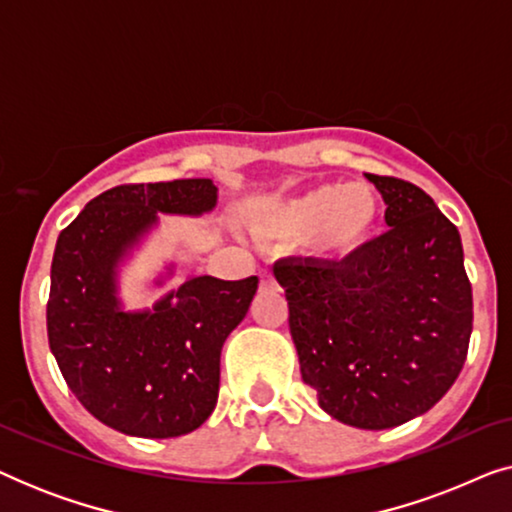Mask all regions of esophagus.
Here are the masks:
<instances>
[{"label": "esophagus", "mask_w": 512, "mask_h": 512, "mask_svg": "<svg viewBox=\"0 0 512 512\" xmlns=\"http://www.w3.org/2000/svg\"><path fill=\"white\" fill-rule=\"evenodd\" d=\"M258 277H261V286H263V289H275V286H277L275 277H272L270 270H261V275H258Z\"/></svg>", "instance_id": "34e87169"}]
</instances>
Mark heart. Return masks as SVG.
<instances>
[{
	"label": "heart",
	"instance_id": "1",
	"mask_svg": "<svg viewBox=\"0 0 512 512\" xmlns=\"http://www.w3.org/2000/svg\"><path fill=\"white\" fill-rule=\"evenodd\" d=\"M380 198L363 184H321L275 202L254 221V233L270 242L305 240L321 263H347L373 240Z\"/></svg>",
	"mask_w": 512,
	"mask_h": 512
}]
</instances>
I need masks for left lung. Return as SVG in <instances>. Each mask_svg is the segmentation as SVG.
Wrapping results in <instances>:
<instances>
[{"label": "left lung", "mask_w": 512, "mask_h": 512, "mask_svg": "<svg viewBox=\"0 0 512 512\" xmlns=\"http://www.w3.org/2000/svg\"><path fill=\"white\" fill-rule=\"evenodd\" d=\"M389 230L347 263L284 258L300 375L321 410L356 429L424 415L464 368L473 293L454 223L410 181L366 174Z\"/></svg>", "instance_id": "8db88e82"}]
</instances>
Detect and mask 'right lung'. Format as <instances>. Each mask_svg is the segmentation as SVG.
<instances>
[{
	"label": "right lung",
	"instance_id": "obj_1",
	"mask_svg": "<svg viewBox=\"0 0 512 512\" xmlns=\"http://www.w3.org/2000/svg\"><path fill=\"white\" fill-rule=\"evenodd\" d=\"M212 179L116 186L62 230L51 263L48 345L67 387L95 419L137 438H177L216 408L221 349L247 317L258 277H188L146 310H125L121 268L160 216H202ZM165 265L156 286L174 275Z\"/></svg>",
	"mask_w": 512,
	"mask_h": 512
}]
</instances>
